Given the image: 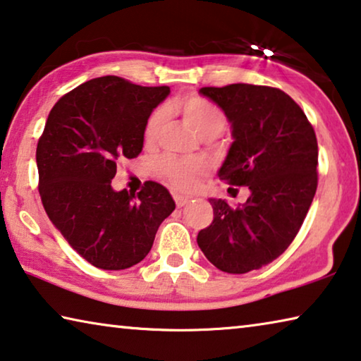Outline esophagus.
<instances>
[{
  "mask_svg": "<svg viewBox=\"0 0 361 361\" xmlns=\"http://www.w3.org/2000/svg\"><path fill=\"white\" fill-rule=\"evenodd\" d=\"M173 199H175V202H176V207H183V205H186L188 202H190V197L180 196V194H175Z\"/></svg>",
  "mask_w": 361,
  "mask_h": 361,
  "instance_id": "1",
  "label": "esophagus"
}]
</instances>
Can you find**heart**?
<instances>
[{
    "mask_svg": "<svg viewBox=\"0 0 361 361\" xmlns=\"http://www.w3.org/2000/svg\"><path fill=\"white\" fill-rule=\"evenodd\" d=\"M176 111L188 127L201 138H215L221 135L226 127V118L219 107L210 104L202 98H188L176 104ZM164 116L162 112H154L145 128V140L147 145L157 141L162 130ZM159 170L171 185L181 191L196 190L199 183L205 176L209 165L204 159H176L165 157L159 164Z\"/></svg>",
    "mask_w": 361,
    "mask_h": 361,
    "instance_id": "heart-1",
    "label": "heart"
}]
</instances>
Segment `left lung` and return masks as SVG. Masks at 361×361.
<instances>
[{
  "label": "left lung",
  "mask_w": 361,
  "mask_h": 361,
  "mask_svg": "<svg viewBox=\"0 0 361 361\" xmlns=\"http://www.w3.org/2000/svg\"><path fill=\"white\" fill-rule=\"evenodd\" d=\"M199 93L231 125L219 176L247 186L249 197L236 209L209 199L214 221L199 231L197 245L219 270L243 274L278 259L299 233L317 192V136L304 111L278 88L233 83Z\"/></svg>",
  "instance_id": "8db88e82"
}]
</instances>
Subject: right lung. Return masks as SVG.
I'll return each instance as SVG.
<instances>
[{
	"instance_id": "right-lung-1",
	"label": "right lung",
	"mask_w": 361,
	"mask_h": 361,
	"mask_svg": "<svg viewBox=\"0 0 361 361\" xmlns=\"http://www.w3.org/2000/svg\"><path fill=\"white\" fill-rule=\"evenodd\" d=\"M169 94V87L93 78L56 102L38 141L43 207L66 241L101 270L140 263L175 210L159 183L147 181L136 199L111 185L117 160L141 152L147 118Z\"/></svg>"
}]
</instances>
